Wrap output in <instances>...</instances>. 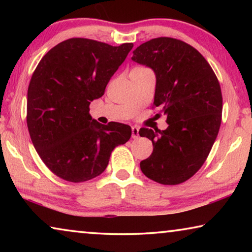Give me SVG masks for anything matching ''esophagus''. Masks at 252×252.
Here are the masks:
<instances>
[{"label": "esophagus", "mask_w": 252, "mask_h": 252, "mask_svg": "<svg viewBox=\"0 0 252 252\" xmlns=\"http://www.w3.org/2000/svg\"><path fill=\"white\" fill-rule=\"evenodd\" d=\"M132 138L138 139L139 138V127L138 126H132Z\"/></svg>", "instance_id": "obj_1"}]
</instances>
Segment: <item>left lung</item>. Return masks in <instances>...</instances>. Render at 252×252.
I'll return each mask as SVG.
<instances>
[{
	"label": "left lung",
	"mask_w": 252,
	"mask_h": 252,
	"mask_svg": "<svg viewBox=\"0 0 252 252\" xmlns=\"http://www.w3.org/2000/svg\"><path fill=\"white\" fill-rule=\"evenodd\" d=\"M132 60L155 71V102L167 116L165 130L141 127L153 151L140 162L146 177L176 186L195 174L207 160L220 129L222 94L218 78L202 54L173 37H157L133 51Z\"/></svg>",
	"instance_id": "left-lung-1"
}]
</instances>
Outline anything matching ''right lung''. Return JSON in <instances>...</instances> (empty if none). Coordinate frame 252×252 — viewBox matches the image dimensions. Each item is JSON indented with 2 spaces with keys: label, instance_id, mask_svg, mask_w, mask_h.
Here are the masks:
<instances>
[{
  "label": "right lung",
  "instance_id": "add662e5",
  "mask_svg": "<svg viewBox=\"0 0 252 252\" xmlns=\"http://www.w3.org/2000/svg\"><path fill=\"white\" fill-rule=\"evenodd\" d=\"M132 48L73 37L51 49L34 70L28 89L29 133L41 160L63 180L100 176L113 149L131 138L130 126L101 125L89 111Z\"/></svg>",
  "mask_w": 252,
  "mask_h": 252
}]
</instances>
